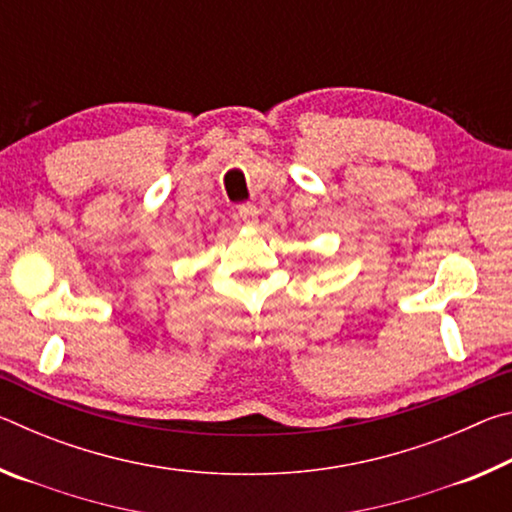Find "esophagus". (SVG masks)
I'll use <instances>...</instances> for the list:
<instances>
[{"instance_id":"34e87169","label":"esophagus","mask_w":512,"mask_h":512,"mask_svg":"<svg viewBox=\"0 0 512 512\" xmlns=\"http://www.w3.org/2000/svg\"><path fill=\"white\" fill-rule=\"evenodd\" d=\"M237 216L241 221H244L246 225H257V216H259V210L255 205H250V203H244V205H239L237 207Z\"/></svg>"}]
</instances>
